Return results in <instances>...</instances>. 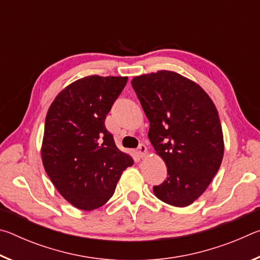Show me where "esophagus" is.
<instances>
[{
	"instance_id": "34e87169",
	"label": "esophagus",
	"mask_w": 260,
	"mask_h": 260,
	"mask_svg": "<svg viewBox=\"0 0 260 260\" xmlns=\"http://www.w3.org/2000/svg\"><path fill=\"white\" fill-rule=\"evenodd\" d=\"M136 153H138V156L140 158H144L148 153V149H147L146 146H144V144H140L138 150H136Z\"/></svg>"
}]
</instances>
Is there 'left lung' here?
Segmentation results:
<instances>
[{
    "label": "left lung",
    "instance_id": "1",
    "mask_svg": "<svg viewBox=\"0 0 260 260\" xmlns=\"http://www.w3.org/2000/svg\"><path fill=\"white\" fill-rule=\"evenodd\" d=\"M132 86L150 122V142L167 167L169 177L153 192L170 205H190L222 161L225 147L217 108L199 83L173 71L134 77Z\"/></svg>",
    "mask_w": 260,
    "mask_h": 260
}]
</instances>
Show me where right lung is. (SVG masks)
<instances>
[{
    "instance_id": "1",
    "label": "right lung",
    "mask_w": 260,
    "mask_h": 260,
    "mask_svg": "<svg viewBox=\"0 0 260 260\" xmlns=\"http://www.w3.org/2000/svg\"><path fill=\"white\" fill-rule=\"evenodd\" d=\"M127 77L89 76L56 96L47 112L41 157L48 177L70 204L91 211L111 199L133 158L120 151L105 118Z\"/></svg>"
}]
</instances>
